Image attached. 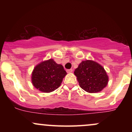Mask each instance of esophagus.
I'll use <instances>...</instances> for the list:
<instances>
[{
	"instance_id": "1",
	"label": "esophagus",
	"mask_w": 132,
	"mask_h": 132,
	"mask_svg": "<svg viewBox=\"0 0 132 132\" xmlns=\"http://www.w3.org/2000/svg\"><path fill=\"white\" fill-rule=\"evenodd\" d=\"M72 69H67L66 70V72H68V73H69V72H72Z\"/></svg>"
}]
</instances>
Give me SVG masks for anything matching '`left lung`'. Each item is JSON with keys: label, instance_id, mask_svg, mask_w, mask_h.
<instances>
[{"label": "left lung", "instance_id": "1", "mask_svg": "<svg viewBox=\"0 0 132 132\" xmlns=\"http://www.w3.org/2000/svg\"><path fill=\"white\" fill-rule=\"evenodd\" d=\"M80 87L89 93L101 91L108 83L105 69L96 62L86 60L80 63L75 71Z\"/></svg>", "mask_w": 132, "mask_h": 132}]
</instances>
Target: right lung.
<instances>
[{
    "label": "right lung",
    "mask_w": 132,
    "mask_h": 132,
    "mask_svg": "<svg viewBox=\"0 0 132 132\" xmlns=\"http://www.w3.org/2000/svg\"><path fill=\"white\" fill-rule=\"evenodd\" d=\"M66 74L61 64L50 59L34 68L31 78L33 85L42 92H52L60 87Z\"/></svg>",
    "instance_id": "obj_1"
}]
</instances>
